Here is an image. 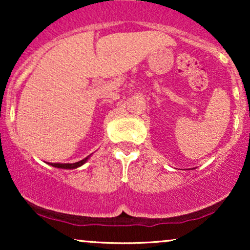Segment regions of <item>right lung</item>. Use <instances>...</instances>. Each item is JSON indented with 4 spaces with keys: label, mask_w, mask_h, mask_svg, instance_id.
Listing matches in <instances>:
<instances>
[{
    "label": "right lung",
    "mask_w": 250,
    "mask_h": 250,
    "mask_svg": "<svg viewBox=\"0 0 250 250\" xmlns=\"http://www.w3.org/2000/svg\"><path fill=\"white\" fill-rule=\"evenodd\" d=\"M88 159H89V156H87L85 159H83V160H81V161L75 162V163H50V166H53V167H55V168H62V169H75V168L81 167L82 165H84V163L87 162Z\"/></svg>",
    "instance_id": "1"
}]
</instances>
